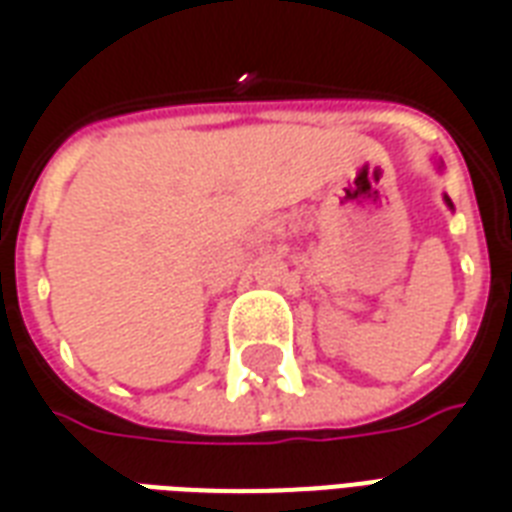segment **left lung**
I'll return each instance as SVG.
<instances>
[{"instance_id":"8db88e82","label":"left lung","mask_w":512,"mask_h":512,"mask_svg":"<svg viewBox=\"0 0 512 512\" xmlns=\"http://www.w3.org/2000/svg\"><path fill=\"white\" fill-rule=\"evenodd\" d=\"M444 202H447V208H452V200H450V197H447V194H444Z\"/></svg>"}]
</instances>
